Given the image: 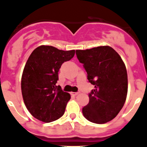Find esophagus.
<instances>
[{
	"label": "esophagus",
	"instance_id": "1",
	"mask_svg": "<svg viewBox=\"0 0 147 147\" xmlns=\"http://www.w3.org/2000/svg\"><path fill=\"white\" fill-rule=\"evenodd\" d=\"M70 94H71V95H72V96H76L79 94V92H71Z\"/></svg>",
	"mask_w": 147,
	"mask_h": 147
}]
</instances>
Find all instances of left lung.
<instances>
[{"label": "left lung", "mask_w": 147, "mask_h": 147, "mask_svg": "<svg viewBox=\"0 0 147 147\" xmlns=\"http://www.w3.org/2000/svg\"><path fill=\"white\" fill-rule=\"evenodd\" d=\"M88 81L95 86L88 94L83 116L92 123L103 124L115 118L124 105L127 93L126 67L120 55L109 46L76 50Z\"/></svg>", "instance_id": "obj_1"}]
</instances>
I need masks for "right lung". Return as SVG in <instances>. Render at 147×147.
Segmentation results:
<instances>
[{"label": "right lung", "mask_w": 147, "mask_h": 147, "mask_svg": "<svg viewBox=\"0 0 147 147\" xmlns=\"http://www.w3.org/2000/svg\"><path fill=\"white\" fill-rule=\"evenodd\" d=\"M75 53V50L40 46L27 59L22 77V94L27 109L38 120L50 123L64 115L70 95L57 86L58 72Z\"/></svg>", "instance_id": "1"}]
</instances>
